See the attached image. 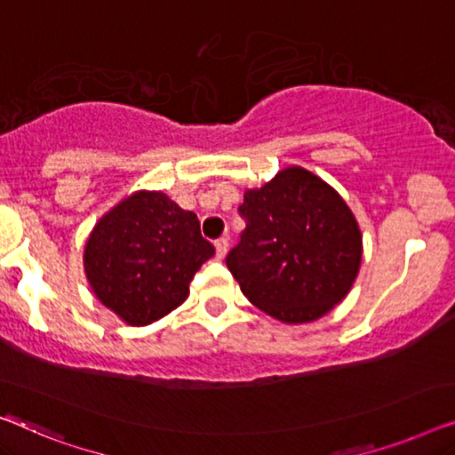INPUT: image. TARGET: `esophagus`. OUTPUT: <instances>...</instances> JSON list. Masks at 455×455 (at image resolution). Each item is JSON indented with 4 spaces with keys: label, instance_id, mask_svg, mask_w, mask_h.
Here are the masks:
<instances>
[{
    "label": "esophagus",
    "instance_id": "1",
    "mask_svg": "<svg viewBox=\"0 0 455 455\" xmlns=\"http://www.w3.org/2000/svg\"><path fill=\"white\" fill-rule=\"evenodd\" d=\"M214 247H216V258H219V259L225 258L227 251H228V241H227V236H220V239H216V241H214Z\"/></svg>",
    "mask_w": 455,
    "mask_h": 455
}]
</instances>
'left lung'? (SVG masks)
I'll list each match as a JSON object with an SVG mask.
<instances>
[{
    "label": "left lung",
    "mask_w": 455,
    "mask_h": 455,
    "mask_svg": "<svg viewBox=\"0 0 455 455\" xmlns=\"http://www.w3.org/2000/svg\"><path fill=\"white\" fill-rule=\"evenodd\" d=\"M241 241L227 266L258 309L284 323H307L334 309L353 286L363 255L355 214L334 188L289 166L247 189Z\"/></svg>",
    "instance_id": "1"
}]
</instances>
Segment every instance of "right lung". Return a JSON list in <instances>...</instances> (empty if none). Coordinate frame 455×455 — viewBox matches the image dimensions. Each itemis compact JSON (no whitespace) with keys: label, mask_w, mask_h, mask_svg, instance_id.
Listing matches in <instances>:
<instances>
[{"label":"right lung","mask_w":455,"mask_h":455,"mask_svg":"<svg viewBox=\"0 0 455 455\" xmlns=\"http://www.w3.org/2000/svg\"><path fill=\"white\" fill-rule=\"evenodd\" d=\"M214 245L194 212L163 191H136L102 216L84 247L94 294L130 325H148L188 299Z\"/></svg>","instance_id":"obj_1"}]
</instances>
